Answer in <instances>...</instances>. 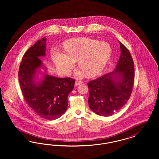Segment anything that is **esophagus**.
<instances>
[{
	"label": "esophagus",
	"mask_w": 159,
	"mask_h": 159,
	"mask_svg": "<svg viewBox=\"0 0 159 159\" xmlns=\"http://www.w3.org/2000/svg\"><path fill=\"white\" fill-rule=\"evenodd\" d=\"M82 82H80V81H76V82H75V86H79V85H80V84H82Z\"/></svg>",
	"instance_id": "34e87169"
}]
</instances>
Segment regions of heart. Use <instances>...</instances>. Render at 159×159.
I'll list each match as a JSON object with an SVG mask.
<instances>
[{
	"label": "heart",
	"instance_id": "1",
	"mask_svg": "<svg viewBox=\"0 0 159 159\" xmlns=\"http://www.w3.org/2000/svg\"><path fill=\"white\" fill-rule=\"evenodd\" d=\"M65 53L56 52L53 55L54 63L63 73L67 75L78 61L81 68L76 73L77 77L85 75L92 77L98 75L105 68L109 60L111 48L104 42L90 38H75L64 43Z\"/></svg>",
	"mask_w": 159,
	"mask_h": 159
}]
</instances>
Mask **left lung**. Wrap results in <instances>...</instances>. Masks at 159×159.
Wrapping results in <instances>:
<instances>
[{"mask_svg": "<svg viewBox=\"0 0 159 159\" xmlns=\"http://www.w3.org/2000/svg\"><path fill=\"white\" fill-rule=\"evenodd\" d=\"M120 56L114 70L88 84V104L91 110L102 116H110L125 106L134 83V64L128 49L120 41Z\"/></svg>", "mask_w": 159, "mask_h": 159, "instance_id": "1", "label": "left lung"}]
</instances>
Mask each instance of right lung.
<instances>
[{
	"mask_svg": "<svg viewBox=\"0 0 159 159\" xmlns=\"http://www.w3.org/2000/svg\"><path fill=\"white\" fill-rule=\"evenodd\" d=\"M46 38L39 40L24 55L18 79L24 98L31 108L41 117L52 120L66 113L67 98L75 80L46 73L47 68L39 58L46 56Z\"/></svg>",
	"mask_w": 159,
	"mask_h": 159,
	"instance_id": "obj_1",
	"label": "right lung"
}]
</instances>
